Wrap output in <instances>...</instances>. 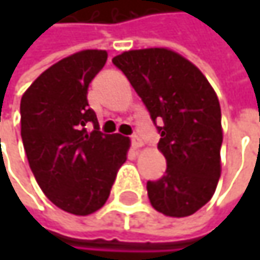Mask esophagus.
Masks as SVG:
<instances>
[{"mask_svg": "<svg viewBox=\"0 0 260 260\" xmlns=\"http://www.w3.org/2000/svg\"><path fill=\"white\" fill-rule=\"evenodd\" d=\"M131 144H132L134 149H138V147L143 146V140H141L138 135H132V137H131Z\"/></svg>", "mask_w": 260, "mask_h": 260, "instance_id": "obj_1", "label": "esophagus"}]
</instances>
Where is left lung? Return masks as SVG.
Wrapping results in <instances>:
<instances>
[{"label":"left lung","mask_w":260,"mask_h":260,"mask_svg":"<svg viewBox=\"0 0 260 260\" xmlns=\"http://www.w3.org/2000/svg\"><path fill=\"white\" fill-rule=\"evenodd\" d=\"M141 98L161 134L164 176L147 181L152 206L169 217H188L215 192L223 143L218 98L203 74L182 55L149 48L113 58Z\"/></svg>","instance_id":"1"}]
</instances>
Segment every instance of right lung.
Returning a JSON list of instances; mask_svg holds the SVG:
<instances>
[{"label": "right lung", "mask_w": 260, "mask_h": 260, "mask_svg": "<svg viewBox=\"0 0 260 260\" xmlns=\"http://www.w3.org/2000/svg\"><path fill=\"white\" fill-rule=\"evenodd\" d=\"M107 63V52L87 49L46 69L21 99V135L31 172L60 209L88 215L101 209L129 138L102 134L87 101L88 84Z\"/></svg>", "instance_id": "obj_1"}]
</instances>
